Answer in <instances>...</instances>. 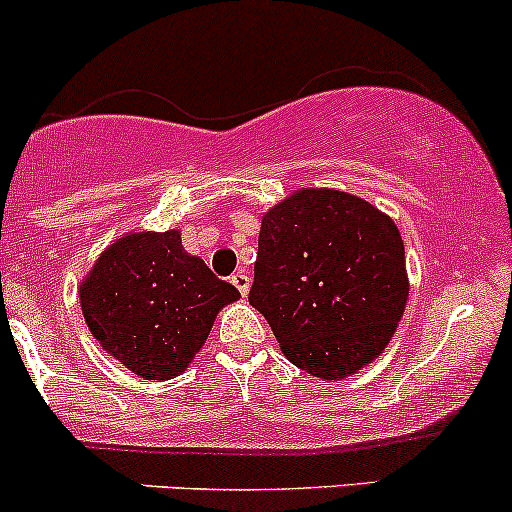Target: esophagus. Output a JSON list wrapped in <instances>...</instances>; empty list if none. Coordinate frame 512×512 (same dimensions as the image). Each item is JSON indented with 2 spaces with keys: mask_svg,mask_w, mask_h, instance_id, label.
<instances>
[{
  "mask_svg": "<svg viewBox=\"0 0 512 512\" xmlns=\"http://www.w3.org/2000/svg\"><path fill=\"white\" fill-rule=\"evenodd\" d=\"M232 285L237 287V290L241 292V295H249V285H251V280H249V275L246 273H241V271H237L232 275Z\"/></svg>",
  "mask_w": 512,
  "mask_h": 512,
  "instance_id": "esophagus-1",
  "label": "esophagus"
}]
</instances>
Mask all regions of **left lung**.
Listing matches in <instances>:
<instances>
[{"label": "left lung", "mask_w": 512, "mask_h": 512, "mask_svg": "<svg viewBox=\"0 0 512 512\" xmlns=\"http://www.w3.org/2000/svg\"><path fill=\"white\" fill-rule=\"evenodd\" d=\"M406 300L404 241L367 200L307 188L263 215L249 302L292 365L353 375L392 341Z\"/></svg>", "instance_id": "1"}]
</instances>
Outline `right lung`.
Instances as JSON below:
<instances>
[{"mask_svg": "<svg viewBox=\"0 0 512 512\" xmlns=\"http://www.w3.org/2000/svg\"><path fill=\"white\" fill-rule=\"evenodd\" d=\"M79 300L91 336L120 365L145 380H174L239 290L169 229L125 234L108 246L79 285Z\"/></svg>", "mask_w": 512, "mask_h": 512, "instance_id": "right-lung-1", "label": "right lung"}]
</instances>
